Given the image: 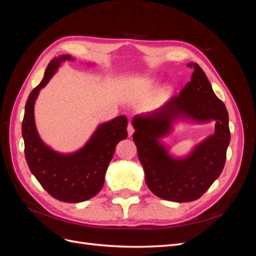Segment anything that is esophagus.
Segmentation results:
<instances>
[{"instance_id":"obj_1","label":"esophagus","mask_w":256,"mask_h":256,"mask_svg":"<svg viewBox=\"0 0 256 256\" xmlns=\"http://www.w3.org/2000/svg\"><path fill=\"white\" fill-rule=\"evenodd\" d=\"M127 130H128V136H131L134 134V126H132V125H131V124H129V125H128Z\"/></svg>"}]
</instances>
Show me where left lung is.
<instances>
[{
	"label": "left lung",
	"mask_w": 256,
	"mask_h": 256,
	"mask_svg": "<svg viewBox=\"0 0 256 256\" xmlns=\"http://www.w3.org/2000/svg\"><path fill=\"white\" fill-rule=\"evenodd\" d=\"M191 81L178 95L152 112L132 120L138 157L144 168L147 187L164 200L192 202L202 196L222 172L230 140L228 113L216 96L205 72L196 63ZM216 122L215 134L198 144L186 158H175L160 141L178 119Z\"/></svg>",
	"instance_id": "obj_1"
}]
</instances>
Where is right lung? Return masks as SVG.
I'll use <instances>...</instances> for the list:
<instances>
[{
    "label": "right lung",
    "instance_id": "right-lung-1",
    "mask_svg": "<svg viewBox=\"0 0 256 256\" xmlns=\"http://www.w3.org/2000/svg\"><path fill=\"white\" fill-rule=\"evenodd\" d=\"M70 56L54 58L46 69L42 81L30 92L22 122L24 154L30 172L50 196L62 202L80 203L98 194L104 184L108 166L116 145L127 138V118L124 115L97 127L88 143L72 154H60L46 145L37 132L34 106L58 68Z\"/></svg>",
    "mask_w": 256,
    "mask_h": 256
}]
</instances>
